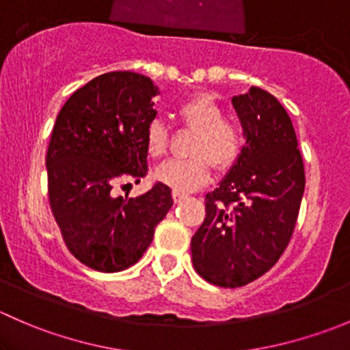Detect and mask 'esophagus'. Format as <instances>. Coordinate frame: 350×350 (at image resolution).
Segmentation results:
<instances>
[{
  "label": "esophagus",
  "instance_id": "obj_1",
  "mask_svg": "<svg viewBox=\"0 0 350 350\" xmlns=\"http://www.w3.org/2000/svg\"><path fill=\"white\" fill-rule=\"evenodd\" d=\"M172 198H174L176 203H181L183 200H186V198H188V195H186V193H181V191H172Z\"/></svg>",
  "mask_w": 350,
  "mask_h": 350
}]
</instances>
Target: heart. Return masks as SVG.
<instances>
[{
	"label": "heart",
	"instance_id": "1",
	"mask_svg": "<svg viewBox=\"0 0 350 350\" xmlns=\"http://www.w3.org/2000/svg\"><path fill=\"white\" fill-rule=\"evenodd\" d=\"M178 116L186 126L198 130L191 159H171L159 165L154 178L174 191L189 193L210 181L211 161L217 167L228 169L239 161L245 135L234 120L225 118L224 108L210 94H196L178 108ZM167 129L154 120L146 130V150L159 159L167 150Z\"/></svg>",
	"mask_w": 350,
	"mask_h": 350
}]
</instances>
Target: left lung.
<instances>
[{
  "mask_svg": "<svg viewBox=\"0 0 350 350\" xmlns=\"http://www.w3.org/2000/svg\"><path fill=\"white\" fill-rule=\"evenodd\" d=\"M245 146L218 188L204 198L206 217L191 239L196 273L239 288L271 269L288 247L305 191V169L283 105L252 86L232 98Z\"/></svg>",
  "mask_w": 350,
  "mask_h": 350,
  "instance_id": "1",
  "label": "left lung"
}]
</instances>
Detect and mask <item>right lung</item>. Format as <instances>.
<instances>
[{
    "mask_svg": "<svg viewBox=\"0 0 350 350\" xmlns=\"http://www.w3.org/2000/svg\"><path fill=\"white\" fill-rule=\"evenodd\" d=\"M155 94L159 88L142 74H101L74 91L52 130L45 157L52 213L70 254L100 273L133 266L172 206L162 183L137 198L111 193L118 181L147 174Z\"/></svg>",
    "mask_w": 350,
    "mask_h": 350,
    "instance_id": "right-lung-1",
    "label": "right lung"
}]
</instances>
